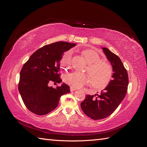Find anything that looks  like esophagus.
I'll return each instance as SVG.
<instances>
[{
	"mask_svg": "<svg viewBox=\"0 0 147 147\" xmlns=\"http://www.w3.org/2000/svg\"><path fill=\"white\" fill-rule=\"evenodd\" d=\"M77 90V89L76 88H74V87H72V86H71V87L70 88V90L71 92L75 91H76Z\"/></svg>",
	"mask_w": 147,
	"mask_h": 147,
	"instance_id": "34e87169",
	"label": "esophagus"
}]
</instances>
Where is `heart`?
Listing matches in <instances>:
<instances>
[{
  "label": "heart",
  "mask_w": 147,
  "mask_h": 147,
  "mask_svg": "<svg viewBox=\"0 0 147 147\" xmlns=\"http://www.w3.org/2000/svg\"><path fill=\"white\" fill-rule=\"evenodd\" d=\"M84 59L89 64L87 72L89 75L74 72L67 74L64 81L70 85L80 88L90 83L96 89L102 90L108 86L113 75L112 67L109 63L100 60L98 53L92 50H86L82 52ZM72 51L65 52L61 57L60 65L62 67H68L71 61Z\"/></svg>",
  "instance_id": "b5f03b06"
}]
</instances>
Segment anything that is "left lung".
<instances>
[{"instance_id": "8db88e82", "label": "left lung", "mask_w": 147, "mask_h": 147, "mask_svg": "<svg viewBox=\"0 0 147 147\" xmlns=\"http://www.w3.org/2000/svg\"><path fill=\"white\" fill-rule=\"evenodd\" d=\"M112 66L113 80L100 94L86 95L81 103L84 114L92 119L105 118L117 109L127 90L129 83L127 70L119 57L107 48H102Z\"/></svg>"}]
</instances>
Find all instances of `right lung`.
I'll return each mask as SVG.
<instances>
[{"instance_id":"obj_1","label":"right lung","mask_w":147,"mask_h":147,"mask_svg":"<svg viewBox=\"0 0 147 147\" xmlns=\"http://www.w3.org/2000/svg\"><path fill=\"white\" fill-rule=\"evenodd\" d=\"M76 43L57 42L40 48L30 56L20 72L18 90L27 109L38 115L51 112L58 105L61 96L69 93L70 87L65 83L53 88L51 82H62L59 61L63 53Z\"/></svg>"}]
</instances>
